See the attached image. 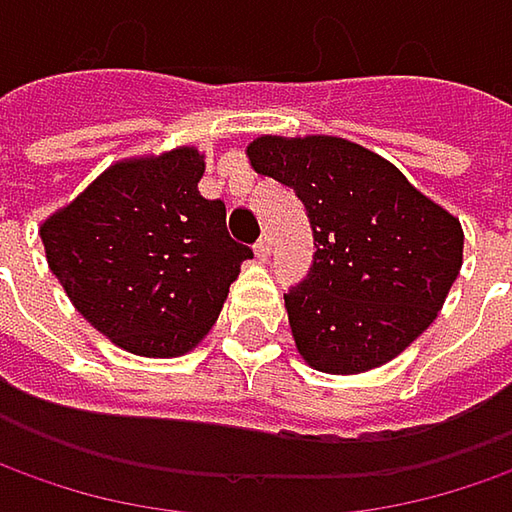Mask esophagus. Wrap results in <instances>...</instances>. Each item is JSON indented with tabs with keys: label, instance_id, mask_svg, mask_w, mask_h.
<instances>
[{
	"label": "esophagus",
	"instance_id": "obj_1",
	"mask_svg": "<svg viewBox=\"0 0 512 512\" xmlns=\"http://www.w3.org/2000/svg\"><path fill=\"white\" fill-rule=\"evenodd\" d=\"M269 252H272V237H269V234H260V240L255 243V255L260 257V260H266Z\"/></svg>",
	"mask_w": 512,
	"mask_h": 512
}]
</instances>
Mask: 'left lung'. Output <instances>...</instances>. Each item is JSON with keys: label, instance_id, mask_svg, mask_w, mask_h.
Segmentation results:
<instances>
[{"label": "left lung", "instance_id": "8db88e82", "mask_svg": "<svg viewBox=\"0 0 512 512\" xmlns=\"http://www.w3.org/2000/svg\"><path fill=\"white\" fill-rule=\"evenodd\" d=\"M257 174L295 189L315 255L283 298L306 364L352 375L392 361L435 321L461 269L453 214L341 137H257Z\"/></svg>", "mask_w": 512, "mask_h": 512}]
</instances>
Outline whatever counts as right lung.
<instances>
[{"mask_svg": "<svg viewBox=\"0 0 512 512\" xmlns=\"http://www.w3.org/2000/svg\"><path fill=\"white\" fill-rule=\"evenodd\" d=\"M203 168L194 148L117 163L39 229L79 315L134 355L189 352L252 257L197 191Z\"/></svg>", "mask_w": 512, "mask_h": 512, "instance_id": "right-lung-1", "label": "right lung"}]
</instances>
